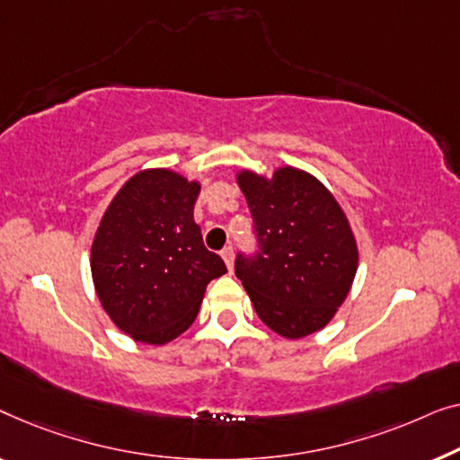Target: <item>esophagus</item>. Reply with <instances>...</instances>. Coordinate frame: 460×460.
I'll list each match as a JSON object with an SVG mask.
<instances>
[{"instance_id": "obj_1", "label": "esophagus", "mask_w": 460, "mask_h": 460, "mask_svg": "<svg viewBox=\"0 0 460 460\" xmlns=\"http://www.w3.org/2000/svg\"><path fill=\"white\" fill-rule=\"evenodd\" d=\"M221 256H223L225 264H227V269L233 270V248H231V245H227V248L221 252Z\"/></svg>"}]
</instances>
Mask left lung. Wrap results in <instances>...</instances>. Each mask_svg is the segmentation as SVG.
Here are the masks:
<instances>
[{"label":"left lung","mask_w":460,"mask_h":460,"mask_svg":"<svg viewBox=\"0 0 460 460\" xmlns=\"http://www.w3.org/2000/svg\"><path fill=\"white\" fill-rule=\"evenodd\" d=\"M258 252L237 254L235 275L256 314L281 338L300 340L333 319L358 269L354 233L319 179L281 166L267 179L239 171Z\"/></svg>","instance_id":"1"}]
</instances>
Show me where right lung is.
<instances>
[{
    "mask_svg": "<svg viewBox=\"0 0 460 460\" xmlns=\"http://www.w3.org/2000/svg\"><path fill=\"white\" fill-rule=\"evenodd\" d=\"M198 196V181L147 168L120 187L95 231V292L114 325L141 344L179 338L196 321L206 286L227 273L193 221Z\"/></svg>",
    "mask_w": 460,
    "mask_h": 460,
    "instance_id": "1",
    "label": "right lung"
}]
</instances>
